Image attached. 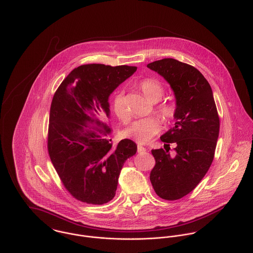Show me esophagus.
Here are the masks:
<instances>
[{"label":"esophagus","instance_id":"1","mask_svg":"<svg viewBox=\"0 0 253 253\" xmlns=\"http://www.w3.org/2000/svg\"><path fill=\"white\" fill-rule=\"evenodd\" d=\"M137 151H138L139 154H144V153L147 152V149L144 148V147H142L141 145H138V146H137Z\"/></svg>","mask_w":253,"mask_h":253}]
</instances>
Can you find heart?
I'll return each instance as SVG.
<instances>
[{"instance_id":"b5f03b06","label":"heart","mask_w":253,"mask_h":253,"mask_svg":"<svg viewBox=\"0 0 253 253\" xmlns=\"http://www.w3.org/2000/svg\"><path fill=\"white\" fill-rule=\"evenodd\" d=\"M139 87L145 97L153 103L158 102L164 95L163 85L158 81L153 79H145L139 84ZM113 110L121 122L126 124L129 121L130 112L126 105L123 93L120 92L115 95L113 100ZM175 110V106L172 103H163L157 108L158 113L165 121H169L174 116ZM161 127L162 125L158 118L148 117L133 122L123 131V136L132 139L137 143L146 144L159 133Z\"/></svg>"}]
</instances>
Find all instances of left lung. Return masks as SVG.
<instances>
[{
  "label": "left lung",
  "mask_w": 253,
  "mask_h": 253,
  "mask_svg": "<svg viewBox=\"0 0 253 253\" xmlns=\"http://www.w3.org/2000/svg\"><path fill=\"white\" fill-rule=\"evenodd\" d=\"M147 67L161 75L175 97L174 126L161 136L169 150L156 149L150 180L156 194L174 201L193 191L210 169L219 136V117L212 89L195 67L173 58L151 62ZM175 143L176 156L168 153Z\"/></svg>",
  "instance_id": "1"
}]
</instances>
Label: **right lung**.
I'll return each instance as SVG.
<instances>
[{
	"label": "right lung",
	"instance_id": "1",
	"mask_svg": "<svg viewBox=\"0 0 253 253\" xmlns=\"http://www.w3.org/2000/svg\"><path fill=\"white\" fill-rule=\"evenodd\" d=\"M135 66L86 64L75 68L55 91L49 112L47 149L64 187L83 203L103 205L116 195L126 161L137 145L108 139L111 93Z\"/></svg>",
	"mask_w": 253,
	"mask_h": 253
}]
</instances>
